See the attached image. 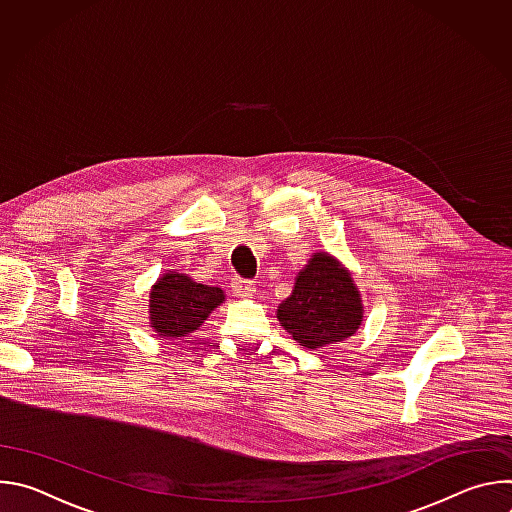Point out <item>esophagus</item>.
Returning <instances> with one entry per match:
<instances>
[{
  "mask_svg": "<svg viewBox=\"0 0 512 512\" xmlns=\"http://www.w3.org/2000/svg\"><path fill=\"white\" fill-rule=\"evenodd\" d=\"M233 289H235V294L241 296V298H253L255 291H257L255 283L253 281H245V279H235L233 281Z\"/></svg>",
  "mask_w": 512,
  "mask_h": 512,
  "instance_id": "esophagus-1",
  "label": "esophagus"
}]
</instances>
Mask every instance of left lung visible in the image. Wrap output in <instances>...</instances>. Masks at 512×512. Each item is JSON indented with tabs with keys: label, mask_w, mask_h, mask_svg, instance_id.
I'll return each mask as SVG.
<instances>
[{
	"label": "left lung",
	"mask_w": 512,
	"mask_h": 512,
	"mask_svg": "<svg viewBox=\"0 0 512 512\" xmlns=\"http://www.w3.org/2000/svg\"><path fill=\"white\" fill-rule=\"evenodd\" d=\"M277 320L308 350L354 336L362 326L364 306L348 267L328 251L312 253L296 275L291 296L277 306Z\"/></svg>",
	"instance_id": "8db88e82"
}]
</instances>
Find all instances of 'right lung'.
Segmentation results:
<instances>
[{"label":"right lung","mask_w":512,"mask_h":512,"mask_svg":"<svg viewBox=\"0 0 512 512\" xmlns=\"http://www.w3.org/2000/svg\"><path fill=\"white\" fill-rule=\"evenodd\" d=\"M225 300L221 287L198 283L188 273L170 269L152 285L150 326L160 338L180 340L196 332Z\"/></svg>","instance_id":"obj_1"}]
</instances>
